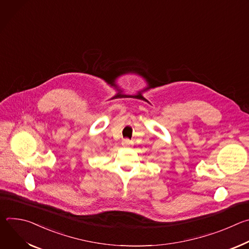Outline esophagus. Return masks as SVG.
<instances>
[{
	"label": "esophagus",
	"mask_w": 249,
	"mask_h": 249,
	"mask_svg": "<svg viewBox=\"0 0 249 249\" xmlns=\"http://www.w3.org/2000/svg\"><path fill=\"white\" fill-rule=\"evenodd\" d=\"M122 145H123L124 147H128V146L132 145V141L129 140V139H123V140H122Z\"/></svg>",
	"instance_id": "1"
}]
</instances>
